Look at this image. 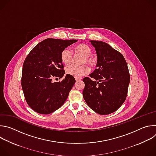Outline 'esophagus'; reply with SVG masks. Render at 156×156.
<instances>
[{
	"label": "esophagus",
	"mask_w": 156,
	"mask_h": 156,
	"mask_svg": "<svg viewBox=\"0 0 156 156\" xmlns=\"http://www.w3.org/2000/svg\"><path fill=\"white\" fill-rule=\"evenodd\" d=\"M75 80H76V81H78L81 80V78H75Z\"/></svg>",
	"instance_id": "esophagus-1"
}]
</instances>
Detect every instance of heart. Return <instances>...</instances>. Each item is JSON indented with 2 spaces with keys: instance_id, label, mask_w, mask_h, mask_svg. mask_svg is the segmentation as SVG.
I'll return each instance as SVG.
<instances>
[{
  "instance_id": "heart-1",
  "label": "heart",
  "mask_w": 156,
  "mask_h": 156,
  "mask_svg": "<svg viewBox=\"0 0 156 156\" xmlns=\"http://www.w3.org/2000/svg\"><path fill=\"white\" fill-rule=\"evenodd\" d=\"M75 50L79 54L84 56V58L83 60V64L86 63L91 65L95 64V60L91 57L92 51L90 47L86 44H81L75 47ZM60 58L63 64L66 65H70L73 60V52L72 50L69 48L63 49L60 54ZM90 68L87 65H83L82 66H75L72 65L66 68V73L78 78L86 75L90 73Z\"/></svg>"
}]
</instances>
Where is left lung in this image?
I'll list each match as a JSON object with an SVG mask.
<instances>
[{
  "instance_id": "left-lung-1",
  "label": "left lung",
  "mask_w": 156,
  "mask_h": 156,
  "mask_svg": "<svg viewBox=\"0 0 156 156\" xmlns=\"http://www.w3.org/2000/svg\"><path fill=\"white\" fill-rule=\"evenodd\" d=\"M95 48L97 69L83 79V96L87 105L100 115L112 114L125 102L130 75L123 55L108 44L90 41Z\"/></svg>"
}]
</instances>
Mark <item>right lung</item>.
Listing matches in <instances>:
<instances>
[{"mask_svg": "<svg viewBox=\"0 0 156 156\" xmlns=\"http://www.w3.org/2000/svg\"><path fill=\"white\" fill-rule=\"evenodd\" d=\"M76 41L48 38L38 43L27 56L22 70L21 87L27 104L35 112L51 114L67 99L76 81L74 77L67 74L60 82H52V79L63 76L60 54Z\"/></svg>", "mask_w": 156, "mask_h": 156, "instance_id": "add662e5", "label": "right lung"}]
</instances>
